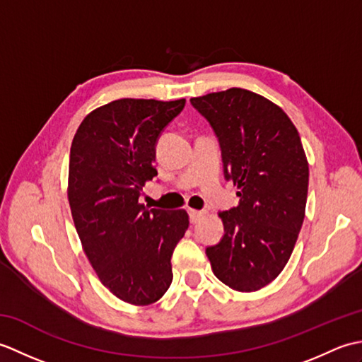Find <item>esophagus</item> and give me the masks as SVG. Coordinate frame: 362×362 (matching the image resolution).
Returning a JSON list of instances; mask_svg holds the SVG:
<instances>
[{
  "instance_id": "1",
  "label": "esophagus",
  "mask_w": 362,
  "mask_h": 362,
  "mask_svg": "<svg viewBox=\"0 0 362 362\" xmlns=\"http://www.w3.org/2000/svg\"><path fill=\"white\" fill-rule=\"evenodd\" d=\"M189 213V221H191V224H197L199 221H201L202 218H204V211H199V210H189L188 211Z\"/></svg>"
}]
</instances>
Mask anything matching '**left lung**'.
Instances as JSON below:
<instances>
[{
  "label": "left lung",
  "mask_w": 362,
  "mask_h": 362,
  "mask_svg": "<svg viewBox=\"0 0 362 362\" xmlns=\"http://www.w3.org/2000/svg\"><path fill=\"white\" fill-rule=\"evenodd\" d=\"M221 146L240 204L219 213L224 236L206 247L213 274L240 292L274 281L294 250L308 196L300 135L279 105L244 88L191 98Z\"/></svg>",
  "instance_id": "left-lung-1"
}]
</instances>
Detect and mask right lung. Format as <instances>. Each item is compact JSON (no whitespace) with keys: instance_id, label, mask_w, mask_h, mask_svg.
Returning a JSON list of instances; mask_svg holds the SVG:
<instances>
[{"instance_id":"obj_1","label":"right lung","mask_w":362,"mask_h":362,"mask_svg":"<svg viewBox=\"0 0 362 362\" xmlns=\"http://www.w3.org/2000/svg\"><path fill=\"white\" fill-rule=\"evenodd\" d=\"M183 107L185 99H118L88 113L71 143L68 202L83 252L104 286L138 306L168 291L173 252L189 224L185 210L138 202L157 175L158 136Z\"/></svg>"}]
</instances>
